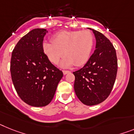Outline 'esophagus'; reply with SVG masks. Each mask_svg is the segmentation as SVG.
<instances>
[{"label":"esophagus","mask_w":134,"mask_h":134,"mask_svg":"<svg viewBox=\"0 0 134 134\" xmlns=\"http://www.w3.org/2000/svg\"><path fill=\"white\" fill-rule=\"evenodd\" d=\"M63 72L64 75H66L67 74H69V73H70L71 71H67V70H63Z\"/></svg>","instance_id":"1"}]
</instances>
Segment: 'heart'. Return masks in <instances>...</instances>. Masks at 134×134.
Wrapping results in <instances>:
<instances>
[{
	"label": "heart",
	"instance_id": "1",
	"mask_svg": "<svg viewBox=\"0 0 134 134\" xmlns=\"http://www.w3.org/2000/svg\"><path fill=\"white\" fill-rule=\"evenodd\" d=\"M94 45V37L89 31H63L57 32L52 41H45L43 50L48 59L57 64L63 54L61 61L63 67L75 65L81 66L88 60Z\"/></svg>",
	"mask_w": 134,
	"mask_h": 134
}]
</instances>
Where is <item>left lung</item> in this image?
<instances>
[{"instance_id":"1","label":"left lung","mask_w":134,"mask_h":134,"mask_svg":"<svg viewBox=\"0 0 134 134\" xmlns=\"http://www.w3.org/2000/svg\"><path fill=\"white\" fill-rule=\"evenodd\" d=\"M91 30L96 38V49L84 67L73 73L75 93L87 105H97L108 98L118 69L116 53L112 43L100 32Z\"/></svg>"}]
</instances>
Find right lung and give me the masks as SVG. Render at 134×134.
<instances>
[{"label":"right lung","mask_w":134,"mask_h":134,"mask_svg":"<svg viewBox=\"0 0 134 134\" xmlns=\"http://www.w3.org/2000/svg\"><path fill=\"white\" fill-rule=\"evenodd\" d=\"M46 32L44 29L28 32L18 42L11 58L10 71L15 91L23 102L34 107L51 102L63 76L43 50Z\"/></svg>","instance_id":"1"}]
</instances>
